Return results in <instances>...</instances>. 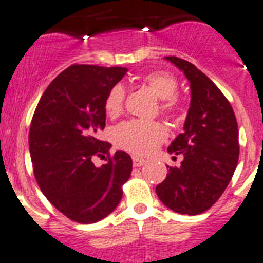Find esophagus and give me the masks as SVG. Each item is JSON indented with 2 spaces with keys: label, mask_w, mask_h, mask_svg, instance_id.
Returning <instances> with one entry per match:
<instances>
[{
  "label": "esophagus",
  "mask_w": 263,
  "mask_h": 263,
  "mask_svg": "<svg viewBox=\"0 0 263 263\" xmlns=\"http://www.w3.org/2000/svg\"><path fill=\"white\" fill-rule=\"evenodd\" d=\"M132 164H134L135 167H139V166H141V165L145 164V160H144V158H140V157H134L132 158Z\"/></svg>",
  "instance_id": "esophagus-1"
}]
</instances>
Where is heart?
Instances as JSON below:
<instances>
[{
    "label": "heart",
    "mask_w": 263,
    "mask_h": 263,
    "mask_svg": "<svg viewBox=\"0 0 263 263\" xmlns=\"http://www.w3.org/2000/svg\"><path fill=\"white\" fill-rule=\"evenodd\" d=\"M144 85L161 99V111L167 115L176 114L178 110V99L176 93L178 90V81L167 72L149 73L143 80ZM124 87L115 85L111 87L105 101V110L108 117H117L122 112L124 105ZM167 132L162 124L157 122L144 120H128L120 123L114 129V140L118 146L126 149L135 155L146 156L166 140Z\"/></svg>",
    "instance_id": "b5f03b06"
}]
</instances>
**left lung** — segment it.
Instances as JSON below:
<instances>
[{"label":"left lung","mask_w":263,"mask_h":263,"mask_svg":"<svg viewBox=\"0 0 263 263\" xmlns=\"http://www.w3.org/2000/svg\"><path fill=\"white\" fill-rule=\"evenodd\" d=\"M190 82L191 102L183 132L167 152L182 155L157 184L158 199L177 214L199 215L216 203L237 166L238 128L235 112L219 87L194 64L167 56Z\"/></svg>","instance_id":"left-lung-1"}]
</instances>
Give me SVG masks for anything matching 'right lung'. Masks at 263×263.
Segmentation results:
<instances>
[{
	"label": "right lung",
	"instance_id": "1",
	"mask_svg": "<svg viewBox=\"0 0 263 263\" xmlns=\"http://www.w3.org/2000/svg\"><path fill=\"white\" fill-rule=\"evenodd\" d=\"M127 68L74 64L49 84L28 134L34 176L42 193L61 214L81 224L105 219L119 204L132 172L128 153L117 151L97 167L93 157L111 144L97 139L105 128V101Z\"/></svg>",
	"mask_w": 263,
	"mask_h": 263
}]
</instances>
